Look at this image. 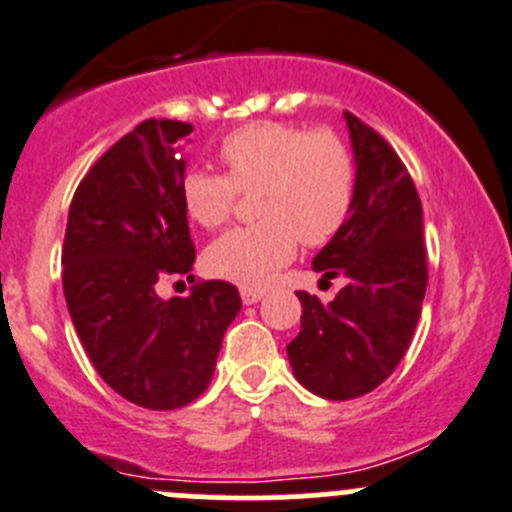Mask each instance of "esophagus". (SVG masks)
<instances>
[{
    "label": "esophagus",
    "instance_id": "obj_1",
    "mask_svg": "<svg viewBox=\"0 0 512 512\" xmlns=\"http://www.w3.org/2000/svg\"><path fill=\"white\" fill-rule=\"evenodd\" d=\"M240 295H242V302H245V305H255L257 300H262V295H265V292L257 290V287H242Z\"/></svg>",
    "mask_w": 512,
    "mask_h": 512
}]
</instances>
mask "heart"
<instances>
[{
  "instance_id": "heart-1",
  "label": "heart",
  "mask_w": 512,
  "mask_h": 512,
  "mask_svg": "<svg viewBox=\"0 0 512 512\" xmlns=\"http://www.w3.org/2000/svg\"><path fill=\"white\" fill-rule=\"evenodd\" d=\"M227 175L207 167L185 172L180 197L200 227H220L240 192H255L262 220L217 237L205 252L212 275L260 287L292 260L297 240L325 245L347 222L355 202V157L337 132L257 122L230 132L220 145Z\"/></svg>"
}]
</instances>
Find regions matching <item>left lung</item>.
Here are the masks:
<instances>
[{"instance_id":"1","label":"left lung","mask_w":512,"mask_h":512,"mask_svg":"<svg viewBox=\"0 0 512 512\" xmlns=\"http://www.w3.org/2000/svg\"><path fill=\"white\" fill-rule=\"evenodd\" d=\"M357 180L342 230L312 270L347 285L330 305L310 292L302 330L287 345L297 382L325 400H352L388 380L413 340L428 287L423 205L408 167L370 124L345 112Z\"/></svg>"}]
</instances>
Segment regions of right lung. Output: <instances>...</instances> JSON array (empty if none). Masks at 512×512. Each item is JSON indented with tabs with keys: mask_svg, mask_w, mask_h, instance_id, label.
Instances as JSON below:
<instances>
[{
	"mask_svg": "<svg viewBox=\"0 0 512 512\" xmlns=\"http://www.w3.org/2000/svg\"><path fill=\"white\" fill-rule=\"evenodd\" d=\"M190 132L177 119H145L114 142L79 182L64 232V300L84 352L114 393L147 410L185 408L205 393L242 307L222 280L170 301L154 290L165 276L195 281L180 197Z\"/></svg>",
	"mask_w": 512,
	"mask_h": 512,
	"instance_id": "add662e5",
	"label": "right lung"
}]
</instances>
